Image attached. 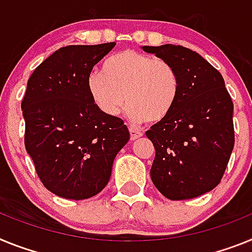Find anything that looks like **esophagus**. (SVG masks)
<instances>
[{"instance_id": "34e87169", "label": "esophagus", "mask_w": 252, "mask_h": 252, "mask_svg": "<svg viewBox=\"0 0 252 252\" xmlns=\"http://www.w3.org/2000/svg\"><path fill=\"white\" fill-rule=\"evenodd\" d=\"M129 133H130V141H135V139L141 138L142 135H143L141 132H139V130H137V129H133V128L129 129Z\"/></svg>"}]
</instances>
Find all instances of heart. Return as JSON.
<instances>
[{
	"mask_svg": "<svg viewBox=\"0 0 252 252\" xmlns=\"http://www.w3.org/2000/svg\"><path fill=\"white\" fill-rule=\"evenodd\" d=\"M86 86L102 114L117 117L128 102L129 119L141 124L159 122L171 113L180 82L170 63L128 49L105 61L102 73L91 72Z\"/></svg>",
	"mask_w": 252,
	"mask_h": 252,
	"instance_id": "b5f03b06",
	"label": "heart"
}]
</instances>
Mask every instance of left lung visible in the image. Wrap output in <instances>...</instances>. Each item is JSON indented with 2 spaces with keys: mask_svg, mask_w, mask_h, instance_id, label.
I'll return each mask as SVG.
<instances>
[{
  "mask_svg": "<svg viewBox=\"0 0 252 252\" xmlns=\"http://www.w3.org/2000/svg\"><path fill=\"white\" fill-rule=\"evenodd\" d=\"M147 53L178 72L174 109L146 132L155 146L153 185L171 200L192 199L220 184L235 146L233 104L222 74L194 50L181 45H144Z\"/></svg>",
  "mask_w": 252,
  "mask_h": 252,
  "instance_id": "left-lung-1",
  "label": "left lung"
}]
</instances>
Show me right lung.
Here are the masks:
<instances>
[{
    "label": "right lung",
    "instance_id": "add662e5",
    "mask_svg": "<svg viewBox=\"0 0 252 252\" xmlns=\"http://www.w3.org/2000/svg\"><path fill=\"white\" fill-rule=\"evenodd\" d=\"M114 47L60 48L28 81L21 102L26 152L43 185L61 198L82 200L99 194L130 137L123 120L102 114L87 93L94 65Z\"/></svg>",
    "mask_w": 252,
    "mask_h": 252
}]
</instances>
